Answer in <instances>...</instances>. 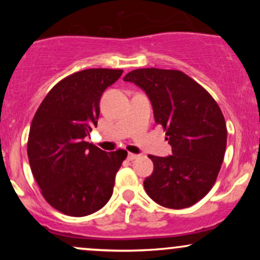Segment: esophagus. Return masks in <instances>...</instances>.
Segmentation results:
<instances>
[{
    "instance_id": "1",
    "label": "esophagus",
    "mask_w": 260,
    "mask_h": 260,
    "mask_svg": "<svg viewBox=\"0 0 260 260\" xmlns=\"http://www.w3.org/2000/svg\"><path fill=\"white\" fill-rule=\"evenodd\" d=\"M139 157V155L138 154H133V153H128V155H127V159L129 160V161H133V160H136V159H138Z\"/></svg>"
}]
</instances>
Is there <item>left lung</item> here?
<instances>
[{
  "instance_id": "left-lung-1",
  "label": "left lung",
  "mask_w": 260,
  "mask_h": 260,
  "mask_svg": "<svg viewBox=\"0 0 260 260\" xmlns=\"http://www.w3.org/2000/svg\"><path fill=\"white\" fill-rule=\"evenodd\" d=\"M123 80L145 91L172 147L169 156L149 155L154 171L144 180L145 192L165 208L196 204L214 186L225 156L228 129L219 105L181 71L142 68Z\"/></svg>"
}]
</instances>
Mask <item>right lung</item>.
Listing matches in <instances>:
<instances>
[{
  "label": "right lung",
  "instance_id": "1",
  "mask_svg": "<svg viewBox=\"0 0 260 260\" xmlns=\"http://www.w3.org/2000/svg\"><path fill=\"white\" fill-rule=\"evenodd\" d=\"M122 73L91 68L66 77L45 96L31 121V172L46 202L66 215H90L112 196L127 151L106 153L84 138L98 126L104 90Z\"/></svg>",
  "mask_w": 260,
  "mask_h": 260
}]
</instances>
